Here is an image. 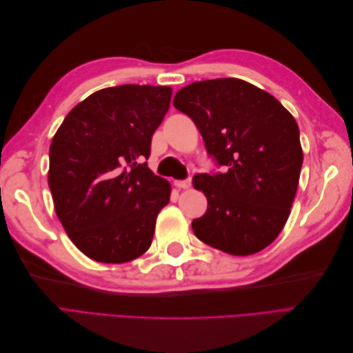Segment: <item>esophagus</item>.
I'll use <instances>...</instances> for the list:
<instances>
[{
  "label": "esophagus",
  "instance_id": "34e87169",
  "mask_svg": "<svg viewBox=\"0 0 353 353\" xmlns=\"http://www.w3.org/2000/svg\"><path fill=\"white\" fill-rule=\"evenodd\" d=\"M190 185H191V179L190 178L175 181V187H178V188H190Z\"/></svg>",
  "mask_w": 353,
  "mask_h": 353
}]
</instances>
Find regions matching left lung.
<instances>
[{"mask_svg": "<svg viewBox=\"0 0 353 353\" xmlns=\"http://www.w3.org/2000/svg\"><path fill=\"white\" fill-rule=\"evenodd\" d=\"M223 172L197 174L208 210L191 222L212 248L248 256L270 245L290 215L303 163L294 117L271 94L237 78L190 83L174 97Z\"/></svg>", "mask_w": 353, "mask_h": 353, "instance_id": "1", "label": "left lung"}]
</instances>
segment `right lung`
Segmentation results:
<instances>
[{"label":"right lung","instance_id":"right-lung-1","mask_svg":"<svg viewBox=\"0 0 353 353\" xmlns=\"http://www.w3.org/2000/svg\"><path fill=\"white\" fill-rule=\"evenodd\" d=\"M172 90L119 85L69 112L50 145L48 185L69 239L88 258L123 263L150 248L170 185L147 166Z\"/></svg>","mask_w":353,"mask_h":353}]
</instances>
